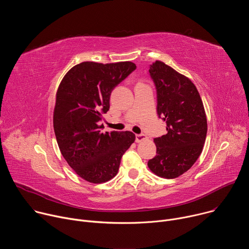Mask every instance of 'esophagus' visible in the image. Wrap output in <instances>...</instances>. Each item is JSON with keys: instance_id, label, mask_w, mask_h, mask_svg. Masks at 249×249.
Instances as JSON below:
<instances>
[{"instance_id": "obj_1", "label": "esophagus", "mask_w": 249, "mask_h": 249, "mask_svg": "<svg viewBox=\"0 0 249 249\" xmlns=\"http://www.w3.org/2000/svg\"><path fill=\"white\" fill-rule=\"evenodd\" d=\"M147 139V136L145 134H137L136 135V142L137 143H140V142L144 141Z\"/></svg>"}]
</instances>
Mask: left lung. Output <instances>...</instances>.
I'll list each match as a JSON object with an SVG mask.
<instances>
[{
	"mask_svg": "<svg viewBox=\"0 0 249 249\" xmlns=\"http://www.w3.org/2000/svg\"><path fill=\"white\" fill-rule=\"evenodd\" d=\"M157 89V111L166 122L167 133L155 138L157 156L148 161L157 175L172 179L186 172L202 153L207 118L194 84L160 61L150 65Z\"/></svg>",
	"mask_w": 249,
	"mask_h": 249,
	"instance_id": "obj_1",
	"label": "left lung"
}]
</instances>
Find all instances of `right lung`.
Wrapping results in <instances>:
<instances>
[{"instance_id": "obj_1", "label": "right lung", "mask_w": 249, "mask_h": 249, "mask_svg": "<svg viewBox=\"0 0 249 249\" xmlns=\"http://www.w3.org/2000/svg\"><path fill=\"white\" fill-rule=\"evenodd\" d=\"M136 65L132 62H83L63 78L56 94L53 125L62 156L75 172L91 183L110 180L135 134L101 132L102 114L109 110L110 94Z\"/></svg>"}]
</instances>
